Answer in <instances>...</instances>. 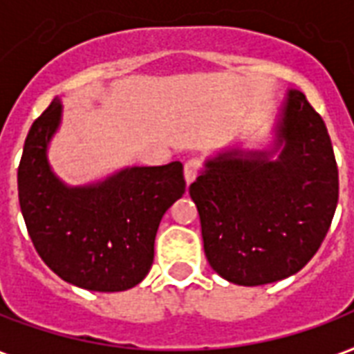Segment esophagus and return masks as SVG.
<instances>
[{"mask_svg": "<svg viewBox=\"0 0 354 354\" xmlns=\"http://www.w3.org/2000/svg\"><path fill=\"white\" fill-rule=\"evenodd\" d=\"M196 172H198V161L196 159H191L183 165V178H185V183H193L196 178Z\"/></svg>", "mask_w": 354, "mask_h": 354, "instance_id": "esophagus-1", "label": "esophagus"}]
</instances>
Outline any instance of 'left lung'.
Here are the masks:
<instances>
[{
    "label": "left lung",
    "instance_id": "obj_1",
    "mask_svg": "<svg viewBox=\"0 0 354 354\" xmlns=\"http://www.w3.org/2000/svg\"><path fill=\"white\" fill-rule=\"evenodd\" d=\"M263 147L228 145L204 159L189 195L215 273L261 286L301 271L327 236L338 167L327 126L301 91H286Z\"/></svg>",
    "mask_w": 354,
    "mask_h": 354
}]
</instances>
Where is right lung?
<instances>
[{
    "instance_id": "add662e5",
    "label": "right lung",
    "mask_w": 354,
    "mask_h": 354,
    "mask_svg": "<svg viewBox=\"0 0 354 354\" xmlns=\"http://www.w3.org/2000/svg\"><path fill=\"white\" fill-rule=\"evenodd\" d=\"M61 122L63 100L55 98L24 145L18 198L29 237L64 282L88 291L129 290L150 271L159 223L185 193L182 163L122 167L68 185L48 158Z\"/></svg>"
}]
</instances>
